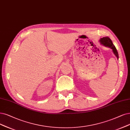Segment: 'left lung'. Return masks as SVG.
<instances>
[{
    "instance_id": "left-lung-1",
    "label": "left lung",
    "mask_w": 130,
    "mask_h": 130,
    "mask_svg": "<svg viewBox=\"0 0 130 130\" xmlns=\"http://www.w3.org/2000/svg\"><path fill=\"white\" fill-rule=\"evenodd\" d=\"M99 41H100L101 44L106 46V47H108L110 48L111 49H112L113 54L115 55V56L117 57V59L118 60L119 57H118V52L115 47V46H114V45L113 44L112 41L110 39V38H109L108 37H103V38H100Z\"/></svg>"
}]
</instances>
